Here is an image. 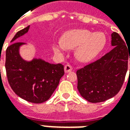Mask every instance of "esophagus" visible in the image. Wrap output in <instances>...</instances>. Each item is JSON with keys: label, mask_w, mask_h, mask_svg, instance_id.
<instances>
[{"label": "esophagus", "mask_w": 130, "mask_h": 130, "mask_svg": "<svg viewBox=\"0 0 130 130\" xmlns=\"http://www.w3.org/2000/svg\"><path fill=\"white\" fill-rule=\"evenodd\" d=\"M64 70H65V73L70 72L72 70V67L70 65H66L65 66V68H64Z\"/></svg>", "instance_id": "esophagus-1"}]
</instances>
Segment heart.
I'll list each match as a JSON object with an SVG mask.
<instances>
[{
    "label": "heart",
    "instance_id": "heart-1",
    "mask_svg": "<svg viewBox=\"0 0 130 130\" xmlns=\"http://www.w3.org/2000/svg\"><path fill=\"white\" fill-rule=\"evenodd\" d=\"M106 44V37L103 32L74 29L64 33L61 41L54 42L52 48L58 54H62L66 48H76L74 55L76 59L82 62H88L100 54Z\"/></svg>",
    "mask_w": 130,
    "mask_h": 130
}]
</instances>
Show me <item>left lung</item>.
I'll return each mask as SVG.
<instances>
[{"instance_id":"obj_1","label":"left lung","mask_w":130,"mask_h":130,"mask_svg":"<svg viewBox=\"0 0 130 130\" xmlns=\"http://www.w3.org/2000/svg\"><path fill=\"white\" fill-rule=\"evenodd\" d=\"M111 46L114 48L100 59L76 72L79 93L92 103L114 97L125 80L129 60L130 61L128 46L116 32L111 34Z\"/></svg>"}]
</instances>
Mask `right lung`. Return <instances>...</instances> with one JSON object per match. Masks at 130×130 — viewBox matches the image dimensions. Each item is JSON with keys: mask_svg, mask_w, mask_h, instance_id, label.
<instances>
[{"mask_svg": "<svg viewBox=\"0 0 130 130\" xmlns=\"http://www.w3.org/2000/svg\"><path fill=\"white\" fill-rule=\"evenodd\" d=\"M30 26L19 30L6 50L5 69L7 79L13 91L22 99L39 104L48 100L64 75L62 64H51L42 58L24 60L20 48L26 44L16 40L28 32Z\"/></svg>", "mask_w": 130, "mask_h": 130, "instance_id": "obj_1", "label": "right lung"}]
</instances>
